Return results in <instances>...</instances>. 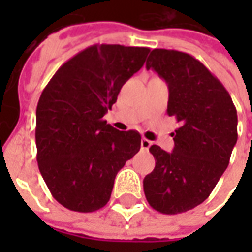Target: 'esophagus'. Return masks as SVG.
Instances as JSON below:
<instances>
[{"label":"esophagus","mask_w":252,"mask_h":252,"mask_svg":"<svg viewBox=\"0 0 252 252\" xmlns=\"http://www.w3.org/2000/svg\"><path fill=\"white\" fill-rule=\"evenodd\" d=\"M151 144H153V142H150L148 139L143 137L142 142H140V147H142V150H148V148L151 147Z\"/></svg>","instance_id":"34e87169"}]
</instances>
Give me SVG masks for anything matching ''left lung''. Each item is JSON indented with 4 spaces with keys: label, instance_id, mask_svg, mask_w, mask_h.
<instances>
[{
    "label": "left lung",
    "instance_id": "1",
    "mask_svg": "<svg viewBox=\"0 0 252 252\" xmlns=\"http://www.w3.org/2000/svg\"><path fill=\"white\" fill-rule=\"evenodd\" d=\"M146 67L167 83V115L181 126L173 133L171 153L150 147L155 169L143 188L155 211L177 215L204 202L228 167L238 140V115L222 83L189 54L155 48Z\"/></svg>",
    "mask_w": 252,
    "mask_h": 252
}]
</instances>
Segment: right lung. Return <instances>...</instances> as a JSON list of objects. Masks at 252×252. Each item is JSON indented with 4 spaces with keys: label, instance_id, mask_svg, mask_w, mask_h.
Returning a JSON list of instances; mask_svg holds the SVG:
<instances>
[{
    "label": "right lung",
    "instance_id": "obj_1",
    "mask_svg": "<svg viewBox=\"0 0 252 252\" xmlns=\"http://www.w3.org/2000/svg\"><path fill=\"white\" fill-rule=\"evenodd\" d=\"M150 48L94 44L59 67L36 108L41 177L67 209L95 212L108 204L117 173L140 150L137 131L104 120L123 85L143 67Z\"/></svg>",
    "mask_w": 252,
    "mask_h": 252
}]
</instances>
